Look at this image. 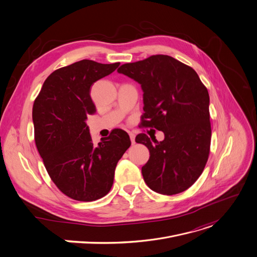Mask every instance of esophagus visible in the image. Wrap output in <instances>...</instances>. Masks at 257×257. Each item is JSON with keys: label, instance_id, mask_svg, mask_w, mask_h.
Wrapping results in <instances>:
<instances>
[{"label": "esophagus", "instance_id": "obj_1", "mask_svg": "<svg viewBox=\"0 0 257 257\" xmlns=\"http://www.w3.org/2000/svg\"><path fill=\"white\" fill-rule=\"evenodd\" d=\"M129 136H130L131 144L134 145V144H135V134H134V133H129Z\"/></svg>", "mask_w": 257, "mask_h": 257}]
</instances>
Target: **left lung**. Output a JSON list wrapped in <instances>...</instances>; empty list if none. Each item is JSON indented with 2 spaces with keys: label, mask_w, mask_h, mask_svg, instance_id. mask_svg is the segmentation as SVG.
Listing matches in <instances>:
<instances>
[{
  "label": "left lung",
  "mask_w": 257,
  "mask_h": 257,
  "mask_svg": "<svg viewBox=\"0 0 257 257\" xmlns=\"http://www.w3.org/2000/svg\"><path fill=\"white\" fill-rule=\"evenodd\" d=\"M118 73L141 84L144 91L142 125L164 132L158 142L145 133L150 159L142 172L154 192L175 195L188 190L202 174L211 142L208 90L194 69L168 55L120 66Z\"/></svg>",
  "instance_id": "1"
}]
</instances>
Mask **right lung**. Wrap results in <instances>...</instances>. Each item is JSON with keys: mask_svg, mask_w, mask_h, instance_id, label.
I'll list each match as a JSON object with an SVG mask.
<instances>
[{"mask_svg": "<svg viewBox=\"0 0 257 257\" xmlns=\"http://www.w3.org/2000/svg\"><path fill=\"white\" fill-rule=\"evenodd\" d=\"M119 65L83 59L58 68L34 102L35 142L46 170L64 195L77 201H95L110 191L115 166L131 146L122 129L93 145L86 124L96 110L90 87Z\"/></svg>", "mask_w": 257, "mask_h": 257, "instance_id": "right-lung-1", "label": "right lung"}]
</instances>
